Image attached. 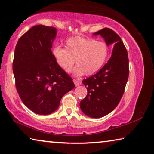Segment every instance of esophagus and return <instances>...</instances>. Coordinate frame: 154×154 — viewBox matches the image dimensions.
I'll return each instance as SVG.
<instances>
[{
    "label": "esophagus",
    "mask_w": 154,
    "mask_h": 154,
    "mask_svg": "<svg viewBox=\"0 0 154 154\" xmlns=\"http://www.w3.org/2000/svg\"><path fill=\"white\" fill-rule=\"evenodd\" d=\"M74 85H75V87L79 86V85H80V84H81V82L79 81V80H74Z\"/></svg>",
    "instance_id": "esophagus-1"
}]
</instances>
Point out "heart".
<instances>
[{
  "label": "heart",
  "instance_id": "obj_1",
  "mask_svg": "<svg viewBox=\"0 0 154 154\" xmlns=\"http://www.w3.org/2000/svg\"><path fill=\"white\" fill-rule=\"evenodd\" d=\"M52 54L56 63L64 72L69 73L75 60L78 67L74 70L75 75H91L100 70L105 64L108 47L104 42L76 36L67 40L65 49L55 47Z\"/></svg>",
  "mask_w": 154,
  "mask_h": 154
}]
</instances>
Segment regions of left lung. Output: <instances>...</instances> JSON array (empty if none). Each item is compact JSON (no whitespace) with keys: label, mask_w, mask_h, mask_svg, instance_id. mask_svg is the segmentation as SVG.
Listing matches in <instances>:
<instances>
[{"label":"left lung","mask_w":154,"mask_h":154,"mask_svg":"<svg viewBox=\"0 0 154 154\" xmlns=\"http://www.w3.org/2000/svg\"><path fill=\"white\" fill-rule=\"evenodd\" d=\"M93 35H100L107 46L113 45L108 62L96 74L82 80L87 95L80 101V109L89 117L98 118L112 112L119 103L129 77V59L121 38L112 29L104 28Z\"/></svg>","instance_id":"obj_1"}]
</instances>
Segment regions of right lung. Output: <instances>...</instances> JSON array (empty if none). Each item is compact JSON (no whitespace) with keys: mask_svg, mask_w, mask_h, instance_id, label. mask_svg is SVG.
<instances>
[{"mask_svg":"<svg viewBox=\"0 0 154 154\" xmlns=\"http://www.w3.org/2000/svg\"><path fill=\"white\" fill-rule=\"evenodd\" d=\"M56 34L53 27L34 26L20 38L14 51L16 89L24 105L37 114L55 112L62 97L75 87L51 52Z\"/></svg>","mask_w":154,"mask_h":154,"instance_id":"add662e5","label":"right lung"}]
</instances>
